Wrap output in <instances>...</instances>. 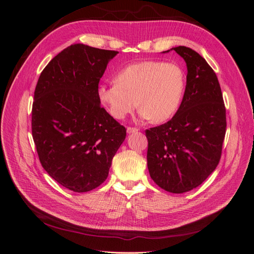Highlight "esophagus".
<instances>
[{
    "label": "esophagus",
    "mask_w": 254,
    "mask_h": 254,
    "mask_svg": "<svg viewBox=\"0 0 254 254\" xmlns=\"http://www.w3.org/2000/svg\"><path fill=\"white\" fill-rule=\"evenodd\" d=\"M139 131V128H135V127H128L127 128V133H134Z\"/></svg>",
    "instance_id": "obj_1"
}]
</instances>
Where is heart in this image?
<instances>
[{
	"label": "heart",
	"mask_w": 254,
	"mask_h": 254,
	"mask_svg": "<svg viewBox=\"0 0 254 254\" xmlns=\"http://www.w3.org/2000/svg\"><path fill=\"white\" fill-rule=\"evenodd\" d=\"M186 83L178 64L147 60L123 67L115 81L99 84L97 96L114 119H125L139 104L141 120L162 123L179 109Z\"/></svg>",
	"instance_id": "obj_1"
}]
</instances>
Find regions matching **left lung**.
<instances>
[{
	"label": "left lung",
	"mask_w": 254,
	"mask_h": 254,
	"mask_svg": "<svg viewBox=\"0 0 254 254\" xmlns=\"http://www.w3.org/2000/svg\"><path fill=\"white\" fill-rule=\"evenodd\" d=\"M187 64V86L174 118L145 131L151 179L170 193L197 188L217 167L226 134V108L217 76L187 47L173 48Z\"/></svg>",
	"instance_id": "1"
}]
</instances>
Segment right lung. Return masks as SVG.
<instances>
[{
	"mask_svg": "<svg viewBox=\"0 0 254 254\" xmlns=\"http://www.w3.org/2000/svg\"><path fill=\"white\" fill-rule=\"evenodd\" d=\"M117 51L72 44L38 79L32 132L41 165L54 180L84 193L107 179L126 129L101 107L99 79Z\"/></svg>",
	"mask_w": 254,
	"mask_h": 254,
	"instance_id": "obj_1",
	"label": "right lung"
}]
</instances>
